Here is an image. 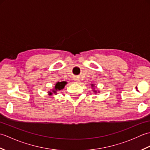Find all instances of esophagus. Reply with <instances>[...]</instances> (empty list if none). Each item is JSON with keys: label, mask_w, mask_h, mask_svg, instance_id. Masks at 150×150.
Returning <instances> with one entry per match:
<instances>
[{"label": "esophagus", "mask_w": 150, "mask_h": 150, "mask_svg": "<svg viewBox=\"0 0 150 150\" xmlns=\"http://www.w3.org/2000/svg\"><path fill=\"white\" fill-rule=\"evenodd\" d=\"M74 81H75L76 82H77V83H79V82H81L80 79H79L78 77H75V78L74 79Z\"/></svg>", "instance_id": "34e87169"}]
</instances>
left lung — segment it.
Listing matches in <instances>:
<instances>
[{"label":"left lung","mask_w":150,"mask_h":150,"mask_svg":"<svg viewBox=\"0 0 150 150\" xmlns=\"http://www.w3.org/2000/svg\"><path fill=\"white\" fill-rule=\"evenodd\" d=\"M91 88H92V90H93V92L95 93H97V90H95V84H91ZM98 93H99V92H98Z\"/></svg>","instance_id":"1"}]
</instances>
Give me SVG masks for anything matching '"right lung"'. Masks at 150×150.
I'll return each mask as SVG.
<instances>
[{"mask_svg":"<svg viewBox=\"0 0 150 150\" xmlns=\"http://www.w3.org/2000/svg\"><path fill=\"white\" fill-rule=\"evenodd\" d=\"M66 84H67V82L66 81L57 82L56 84H55V86H54V88L52 89V90H50L48 91V95H50V96H52L53 94L57 95V91L64 89V88L65 87V85Z\"/></svg>","mask_w":150,"mask_h":150,"instance_id":"1","label":"right lung"}]
</instances>
